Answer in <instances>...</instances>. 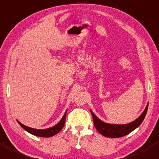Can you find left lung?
<instances>
[{"label": "left lung", "mask_w": 159, "mask_h": 159, "mask_svg": "<svg viewBox=\"0 0 159 159\" xmlns=\"http://www.w3.org/2000/svg\"><path fill=\"white\" fill-rule=\"evenodd\" d=\"M148 107V103L146 105L143 113L136 120L126 124H107L97 118L91 110L90 112L92 113L95 128L102 135L107 137H111V138H118V137H124L129 134L140 125L147 113Z\"/></svg>", "instance_id": "obj_1"}]
</instances>
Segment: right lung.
<instances>
[{
  "label": "right lung",
  "mask_w": 159,
  "mask_h": 159,
  "mask_svg": "<svg viewBox=\"0 0 159 159\" xmlns=\"http://www.w3.org/2000/svg\"><path fill=\"white\" fill-rule=\"evenodd\" d=\"M67 111H65L64 116H62V119L60 120V121L59 122L57 125L53 126V127L45 129H37L28 127V126H27L24 125V124H21L19 120H17V122L25 131H27V132L30 133V134H32L35 135V136L41 137H52V136H54V135L57 134V133L60 132L61 129L63 128V126H64L65 123V118H66Z\"/></svg>",
  "instance_id": "add662e5"
}]
</instances>
